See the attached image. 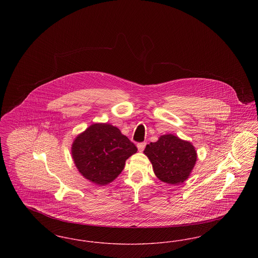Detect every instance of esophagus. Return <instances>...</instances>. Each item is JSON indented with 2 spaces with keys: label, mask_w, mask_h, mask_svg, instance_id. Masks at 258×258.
I'll return each instance as SVG.
<instances>
[{
  "label": "esophagus",
  "mask_w": 258,
  "mask_h": 258,
  "mask_svg": "<svg viewBox=\"0 0 258 258\" xmlns=\"http://www.w3.org/2000/svg\"><path fill=\"white\" fill-rule=\"evenodd\" d=\"M146 147V143L145 142H141V143H138L137 144V148H138V151L139 152H143V150Z\"/></svg>",
  "instance_id": "obj_1"
}]
</instances>
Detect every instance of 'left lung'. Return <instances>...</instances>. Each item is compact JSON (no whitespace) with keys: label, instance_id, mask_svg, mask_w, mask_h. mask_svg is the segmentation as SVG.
Masks as SVG:
<instances>
[{"label":"left lung","instance_id":"left-lung-1","mask_svg":"<svg viewBox=\"0 0 258 258\" xmlns=\"http://www.w3.org/2000/svg\"><path fill=\"white\" fill-rule=\"evenodd\" d=\"M144 154L152 162L160 181L179 184L185 181L197 162V151L191 143L173 135L160 136L148 144Z\"/></svg>","mask_w":258,"mask_h":258}]
</instances>
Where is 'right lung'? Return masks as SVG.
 <instances>
[{"label": "right lung", "mask_w": 258, "mask_h": 258, "mask_svg": "<svg viewBox=\"0 0 258 258\" xmlns=\"http://www.w3.org/2000/svg\"><path fill=\"white\" fill-rule=\"evenodd\" d=\"M137 152L120 130L108 123H94L74 141L72 154L79 172L95 184L112 182L123 171L124 162Z\"/></svg>", "instance_id": "add662e5"}]
</instances>
